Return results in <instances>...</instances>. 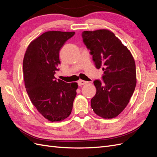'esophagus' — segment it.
Here are the masks:
<instances>
[{
  "label": "esophagus",
  "mask_w": 157,
  "mask_h": 157,
  "mask_svg": "<svg viewBox=\"0 0 157 157\" xmlns=\"http://www.w3.org/2000/svg\"><path fill=\"white\" fill-rule=\"evenodd\" d=\"M87 83H88L87 81H84V80H80L78 81V84L79 86H82V85H84Z\"/></svg>",
  "instance_id": "34e87169"
}]
</instances>
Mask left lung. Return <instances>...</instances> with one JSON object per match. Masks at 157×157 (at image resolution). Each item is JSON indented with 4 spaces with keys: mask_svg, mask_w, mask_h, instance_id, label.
<instances>
[{
    "mask_svg": "<svg viewBox=\"0 0 157 157\" xmlns=\"http://www.w3.org/2000/svg\"><path fill=\"white\" fill-rule=\"evenodd\" d=\"M97 69L102 67L103 82H94L96 94L91 107L103 118L117 117L129 103L136 85V63L130 51L108 29L82 33Z\"/></svg>",
    "mask_w": 157,
    "mask_h": 157,
    "instance_id": "1",
    "label": "left lung"
}]
</instances>
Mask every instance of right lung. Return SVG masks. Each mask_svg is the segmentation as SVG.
<instances>
[{
	"label": "right lung",
	"mask_w": 157,
	"mask_h": 157,
	"mask_svg": "<svg viewBox=\"0 0 157 157\" xmlns=\"http://www.w3.org/2000/svg\"><path fill=\"white\" fill-rule=\"evenodd\" d=\"M75 32L44 33L28 46L23 61L25 87L39 113L50 122H59L71 113L78 84L55 80L60 64L59 50Z\"/></svg>",
	"instance_id": "1"
}]
</instances>
